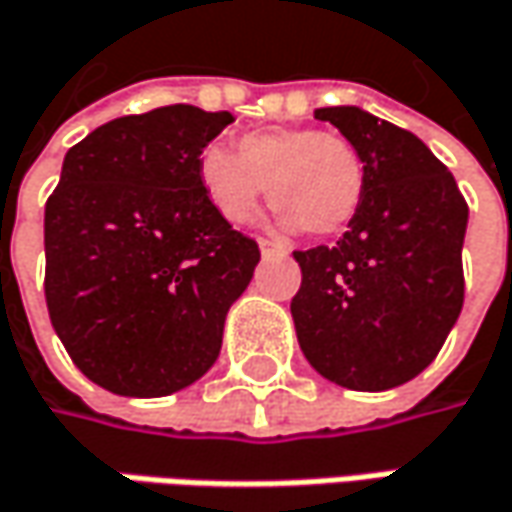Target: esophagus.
<instances>
[{
	"label": "esophagus",
	"mask_w": 512,
	"mask_h": 512,
	"mask_svg": "<svg viewBox=\"0 0 512 512\" xmlns=\"http://www.w3.org/2000/svg\"><path fill=\"white\" fill-rule=\"evenodd\" d=\"M257 246H260V255L263 257H286L289 252H286V246H281V243H272V240H266V237H260L257 240Z\"/></svg>",
	"instance_id": "esophagus-1"
}]
</instances>
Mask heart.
<instances>
[{
	"label": "heart",
	"instance_id": "obj_1",
	"mask_svg": "<svg viewBox=\"0 0 512 512\" xmlns=\"http://www.w3.org/2000/svg\"><path fill=\"white\" fill-rule=\"evenodd\" d=\"M199 185L231 226H249L269 194L286 231H345L362 208L365 159L350 138L316 127H266L199 156Z\"/></svg>",
	"mask_w": 512,
	"mask_h": 512
}]
</instances>
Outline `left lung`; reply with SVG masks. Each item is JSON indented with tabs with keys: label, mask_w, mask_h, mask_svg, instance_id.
<instances>
[{
	"label": "left lung",
	"mask_w": 512,
	"mask_h": 512,
	"mask_svg": "<svg viewBox=\"0 0 512 512\" xmlns=\"http://www.w3.org/2000/svg\"><path fill=\"white\" fill-rule=\"evenodd\" d=\"M316 118L359 147L365 196L336 246L295 252L298 345L324 379L388 391L432 365L461 316L469 208L414 133L362 106H324Z\"/></svg>",
	"instance_id": "left-lung-1"
}]
</instances>
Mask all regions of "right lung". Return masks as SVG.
<instances>
[{"instance_id":"1","label":"right lung","mask_w":512,"mask_h":512,"mask_svg":"<svg viewBox=\"0 0 512 512\" xmlns=\"http://www.w3.org/2000/svg\"><path fill=\"white\" fill-rule=\"evenodd\" d=\"M234 121L191 104L75 144L46 202V304L72 362L121 397H167L217 362L260 249L214 211L199 156Z\"/></svg>"}]
</instances>
